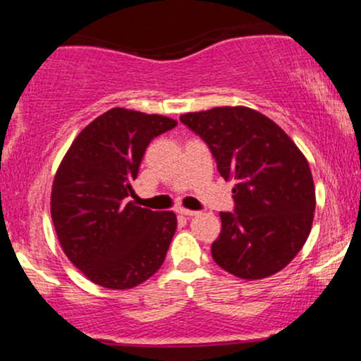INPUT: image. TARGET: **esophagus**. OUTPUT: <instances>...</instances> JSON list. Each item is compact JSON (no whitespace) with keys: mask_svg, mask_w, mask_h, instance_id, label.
I'll list each match as a JSON object with an SVG mask.
<instances>
[{"mask_svg":"<svg viewBox=\"0 0 361 361\" xmlns=\"http://www.w3.org/2000/svg\"><path fill=\"white\" fill-rule=\"evenodd\" d=\"M178 214L185 215V217H193V215H197L198 212H197V210H188V209H178Z\"/></svg>","mask_w":361,"mask_h":361,"instance_id":"34e87169","label":"esophagus"}]
</instances>
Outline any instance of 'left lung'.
<instances>
[{"mask_svg":"<svg viewBox=\"0 0 361 361\" xmlns=\"http://www.w3.org/2000/svg\"><path fill=\"white\" fill-rule=\"evenodd\" d=\"M207 144L224 180L234 178L233 212H221L212 243L219 267L244 280L280 271L307 241L316 210L309 163L270 118L246 106L181 115Z\"/></svg>","mask_w":361,"mask_h":361,"instance_id":"1","label":"left lung"}]
</instances>
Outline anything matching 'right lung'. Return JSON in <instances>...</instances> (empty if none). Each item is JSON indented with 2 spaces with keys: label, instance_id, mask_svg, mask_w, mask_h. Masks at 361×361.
I'll return each instance as SVG.
<instances>
[{
  "label": "right lung",
  "instance_id": "add662e5",
  "mask_svg": "<svg viewBox=\"0 0 361 361\" xmlns=\"http://www.w3.org/2000/svg\"><path fill=\"white\" fill-rule=\"evenodd\" d=\"M176 126L163 115L111 109L82 128L57 169L51 197L57 238L74 267L102 287H135L166 258L176 215L127 198L151 140Z\"/></svg>",
  "mask_w": 361,
  "mask_h": 361
}]
</instances>
